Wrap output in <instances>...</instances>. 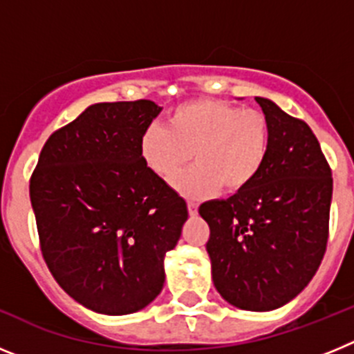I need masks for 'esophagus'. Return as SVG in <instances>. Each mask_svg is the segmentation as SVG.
Segmentation results:
<instances>
[{"label": "esophagus", "instance_id": "34e87169", "mask_svg": "<svg viewBox=\"0 0 354 354\" xmlns=\"http://www.w3.org/2000/svg\"><path fill=\"white\" fill-rule=\"evenodd\" d=\"M187 212L192 216H195L198 212V204L196 202H187Z\"/></svg>", "mask_w": 354, "mask_h": 354}]
</instances>
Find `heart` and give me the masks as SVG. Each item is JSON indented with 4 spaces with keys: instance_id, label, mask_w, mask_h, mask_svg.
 <instances>
[{
    "instance_id": "1",
    "label": "heart",
    "mask_w": 354,
    "mask_h": 354,
    "mask_svg": "<svg viewBox=\"0 0 354 354\" xmlns=\"http://www.w3.org/2000/svg\"><path fill=\"white\" fill-rule=\"evenodd\" d=\"M271 147L270 122L255 109L223 101H192L168 117V127L150 126L140 138L143 162L171 180L192 158L196 165L175 179L189 198H204L220 187L239 193L257 179Z\"/></svg>"
}]
</instances>
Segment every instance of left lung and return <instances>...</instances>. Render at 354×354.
<instances>
[{
	"label": "left lung",
	"mask_w": 354,
	"mask_h": 354,
	"mask_svg": "<svg viewBox=\"0 0 354 354\" xmlns=\"http://www.w3.org/2000/svg\"><path fill=\"white\" fill-rule=\"evenodd\" d=\"M270 122V156L259 177L198 212L209 223L212 282L241 310L268 312L312 280L328 243L333 179L315 134L273 101L255 97Z\"/></svg>",
	"instance_id": "8db88e82"
}]
</instances>
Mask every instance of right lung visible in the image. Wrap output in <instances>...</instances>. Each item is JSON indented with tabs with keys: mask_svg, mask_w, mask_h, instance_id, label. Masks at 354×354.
I'll list each match as a JSON object with an SVG mask.
<instances>
[{
	"mask_svg": "<svg viewBox=\"0 0 354 354\" xmlns=\"http://www.w3.org/2000/svg\"><path fill=\"white\" fill-rule=\"evenodd\" d=\"M161 106L97 102L44 145L30 180L44 261L97 314L145 308L165 286L187 205L143 162L140 138Z\"/></svg>",
	"mask_w": 354,
	"mask_h": 354,
	"instance_id": "1",
	"label": "right lung"
}]
</instances>
